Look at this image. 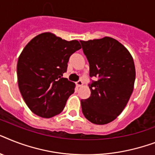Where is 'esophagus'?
Segmentation results:
<instances>
[{
	"instance_id": "1",
	"label": "esophagus",
	"mask_w": 155,
	"mask_h": 155,
	"mask_svg": "<svg viewBox=\"0 0 155 155\" xmlns=\"http://www.w3.org/2000/svg\"><path fill=\"white\" fill-rule=\"evenodd\" d=\"M83 84H84V83H83V81H82L81 80H78V81L75 83V84H76V86L77 87H81L82 85H83Z\"/></svg>"
}]
</instances>
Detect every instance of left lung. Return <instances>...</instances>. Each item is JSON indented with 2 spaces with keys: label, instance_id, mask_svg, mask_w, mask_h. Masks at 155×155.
<instances>
[{
  "label": "left lung",
  "instance_id": "obj_1",
  "mask_svg": "<svg viewBox=\"0 0 155 155\" xmlns=\"http://www.w3.org/2000/svg\"><path fill=\"white\" fill-rule=\"evenodd\" d=\"M80 43L90 77L98 78L89 84L90 97L81 100L82 111L91 123L107 124L121 114L134 90V60L127 49L111 37Z\"/></svg>",
  "mask_w": 155,
  "mask_h": 155
}]
</instances>
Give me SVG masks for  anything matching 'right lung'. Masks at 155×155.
<instances>
[{"label": "right lung", "mask_w": 155, "mask_h": 155, "mask_svg": "<svg viewBox=\"0 0 155 155\" xmlns=\"http://www.w3.org/2000/svg\"><path fill=\"white\" fill-rule=\"evenodd\" d=\"M80 48L79 41H67L51 32L35 36L25 46L16 73L21 95L34 114L51 118L64 110L75 84L63 74L70 56Z\"/></svg>", "instance_id": "right-lung-1"}]
</instances>
